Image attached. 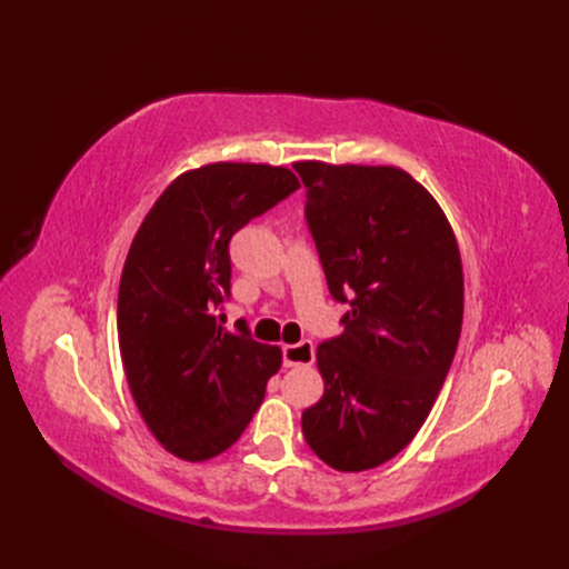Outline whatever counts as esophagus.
I'll list each match as a JSON object with an SVG mask.
<instances>
[{
    "instance_id": "34e87169",
    "label": "esophagus",
    "mask_w": 569,
    "mask_h": 569,
    "mask_svg": "<svg viewBox=\"0 0 569 569\" xmlns=\"http://www.w3.org/2000/svg\"><path fill=\"white\" fill-rule=\"evenodd\" d=\"M316 360V349L313 341H299L295 347H284L282 349V363L284 368H297V366H311Z\"/></svg>"
}]
</instances>
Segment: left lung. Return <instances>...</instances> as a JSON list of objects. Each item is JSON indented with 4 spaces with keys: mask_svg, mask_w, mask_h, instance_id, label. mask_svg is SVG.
Returning <instances> with one entry per match:
<instances>
[{
    "mask_svg": "<svg viewBox=\"0 0 569 569\" xmlns=\"http://www.w3.org/2000/svg\"><path fill=\"white\" fill-rule=\"evenodd\" d=\"M343 332L318 347L322 399L303 410L313 453L341 472L403 451L449 375L462 325V266L439 203L391 166L295 163Z\"/></svg>",
    "mask_w": 569,
    "mask_h": 569,
    "instance_id": "obj_1",
    "label": "left lung"
}]
</instances>
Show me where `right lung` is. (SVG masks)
I'll list each match as a JSON object with an SVG mask.
<instances>
[{"label": "right lung", "instance_id": "1", "mask_svg": "<svg viewBox=\"0 0 569 569\" xmlns=\"http://www.w3.org/2000/svg\"><path fill=\"white\" fill-rule=\"evenodd\" d=\"M299 189L280 166L211 163L168 184L137 230L118 289V343L151 435L182 460H209L242 437L282 366L247 320L222 327L230 239Z\"/></svg>", "mask_w": 569, "mask_h": 569}]
</instances>
